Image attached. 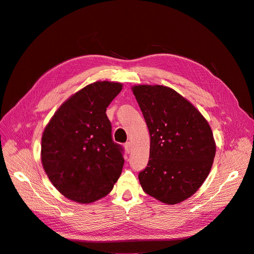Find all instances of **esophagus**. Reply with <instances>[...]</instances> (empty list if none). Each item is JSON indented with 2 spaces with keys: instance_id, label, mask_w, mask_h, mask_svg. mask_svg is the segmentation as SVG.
I'll list each match as a JSON object with an SVG mask.
<instances>
[{
  "instance_id": "34e87169",
  "label": "esophagus",
  "mask_w": 254,
  "mask_h": 254,
  "mask_svg": "<svg viewBox=\"0 0 254 254\" xmlns=\"http://www.w3.org/2000/svg\"><path fill=\"white\" fill-rule=\"evenodd\" d=\"M125 149H126V151H127V153H129V152L131 151V143H130V142H127V143L125 144Z\"/></svg>"
}]
</instances>
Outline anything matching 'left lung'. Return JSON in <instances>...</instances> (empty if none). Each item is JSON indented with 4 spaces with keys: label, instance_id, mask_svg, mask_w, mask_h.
Listing matches in <instances>:
<instances>
[{
    "label": "left lung",
    "instance_id": "left-lung-1",
    "mask_svg": "<svg viewBox=\"0 0 254 254\" xmlns=\"http://www.w3.org/2000/svg\"><path fill=\"white\" fill-rule=\"evenodd\" d=\"M150 135L149 162L140 172L143 190L168 205L190 197L211 171L216 152L206 118L168 86H131Z\"/></svg>",
    "mask_w": 254,
    "mask_h": 254
}]
</instances>
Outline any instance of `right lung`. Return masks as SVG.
<instances>
[{
    "instance_id": "1",
    "label": "right lung",
    "mask_w": 254,
    "mask_h": 254,
    "mask_svg": "<svg viewBox=\"0 0 254 254\" xmlns=\"http://www.w3.org/2000/svg\"><path fill=\"white\" fill-rule=\"evenodd\" d=\"M123 84L97 81L65 100L45 127L41 162L66 198L89 204L108 194L122 174V147L112 141L106 109Z\"/></svg>"
}]
</instances>
